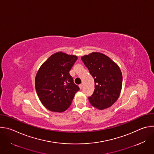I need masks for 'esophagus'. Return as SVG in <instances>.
Instances as JSON below:
<instances>
[{"label": "esophagus", "mask_w": 154, "mask_h": 154, "mask_svg": "<svg viewBox=\"0 0 154 154\" xmlns=\"http://www.w3.org/2000/svg\"><path fill=\"white\" fill-rule=\"evenodd\" d=\"M79 87H80V90H82V87H83V85H82V84H80V85H79Z\"/></svg>", "instance_id": "34e87169"}]
</instances>
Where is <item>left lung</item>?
<instances>
[{
	"label": "left lung",
	"mask_w": 154,
	"mask_h": 154,
	"mask_svg": "<svg viewBox=\"0 0 154 154\" xmlns=\"http://www.w3.org/2000/svg\"><path fill=\"white\" fill-rule=\"evenodd\" d=\"M94 80L95 89L88 97L92 106L103 109L110 107L119 98L122 84L119 67L112 59L99 52L81 57Z\"/></svg>",
	"instance_id": "obj_1"
}]
</instances>
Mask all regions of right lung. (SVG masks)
<instances>
[{
  "label": "right lung",
  "instance_id": "1",
  "mask_svg": "<svg viewBox=\"0 0 154 154\" xmlns=\"http://www.w3.org/2000/svg\"><path fill=\"white\" fill-rule=\"evenodd\" d=\"M77 60L75 55L57 52L39 68L35 89L40 101L49 110L59 113L66 110L80 90L69 74Z\"/></svg>",
  "mask_w": 154,
  "mask_h": 154
}]
</instances>
